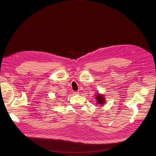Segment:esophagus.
<instances>
[{
	"mask_svg": "<svg viewBox=\"0 0 156 156\" xmlns=\"http://www.w3.org/2000/svg\"><path fill=\"white\" fill-rule=\"evenodd\" d=\"M79 91H74L73 92V93H74V94H76V95H77V94H79Z\"/></svg>",
	"mask_w": 156,
	"mask_h": 156,
	"instance_id": "obj_1",
	"label": "esophagus"
}]
</instances>
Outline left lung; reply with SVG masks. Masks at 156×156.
Returning a JSON list of instances; mask_svg holds the SVG:
<instances>
[{"mask_svg": "<svg viewBox=\"0 0 156 156\" xmlns=\"http://www.w3.org/2000/svg\"><path fill=\"white\" fill-rule=\"evenodd\" d=\"M96 99L97 101V104H100V105H102L105 103V98L103 97L102 95H99L97 94V95L96 96Z\"/></svg>", "mask_w": 156, "mask_h": 156, "instance_id": "8db88e82", "label": "left lung"}]
</instances>
